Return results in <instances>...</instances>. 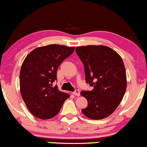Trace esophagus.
Returning a JSON list of instances; mask_svg holds the SVG:
<instances>
[{
  "label": "esophagus",
  "mask_w": 147,
  "mask_h": 147,
  "mask_svg": "<svg viewBox=\"0 0 147 147\" xmlns=\"http://www.w3.org/2000/svg\"><path fill=\"white\" fill-rule=\"evenodd\" d=\"M73 94L74 95H75L76 96H80V91L78 90H76L75 91L73 92Z\"/></svg>",
  "instance_id": "esophagus-1"
}]
</instances>
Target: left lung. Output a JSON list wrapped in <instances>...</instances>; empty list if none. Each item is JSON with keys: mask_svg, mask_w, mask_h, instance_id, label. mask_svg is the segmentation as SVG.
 Instances as JSON below:
<instances>
[{"mask_svg": "<svg viewBox=\"0 0 147 147\" xmlns=\"http://www.w3.org/2000/svg\"><path fill=\"white\" fill-rule=\"evenodd\" d=\"M76 53L84 64L86 82L94 87L91 91H81L88 101L82 112L90 119H104L115 110L125 93L123 61L117 52L104 45L77 47Z\"/></svg>", "mask_w": 147, "mask_h": 147, "instance_id": "obj_1", "label": "left lung"}]
</instances>
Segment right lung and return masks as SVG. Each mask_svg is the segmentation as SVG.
Listing matches in <instances>:
<instances>
[{
    "label": "right lung",
    "instance_id": "1",
    "mask_svg": "<svg viewBox=\"0 0 147 147\" xmlns=\"http://www.w3.org/2000/svg\"><path fill=\"white\" fill-rule=\"evenodd\" d=\"M74 47L52 44L39 47L26 56L20 73L22 99L35 117L48 119L59 112L69 94L53 87L61 63L74 51Z\"/></svg>",
    "mask_w": 147,
    "mask_h": 147
}]
</instances>
